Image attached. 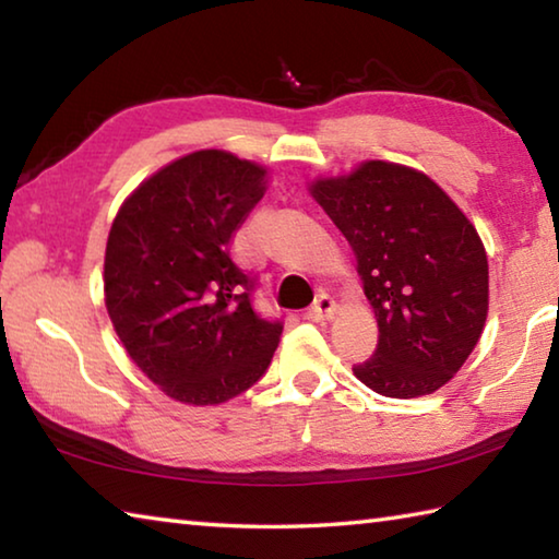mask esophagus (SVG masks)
<instances>
[{
    "label": "esophagus",
    "mask_w": 559,
    "mask_h": 559,
    "mask_svg": "<svg viewBox=\"0 0 559 559\" xmlns=\"http://www.w3.org/2000/svg\"><path fill=\"white\" fill-rule=\"evenodd\" d=\"M333 316H335V300L325 296V293H320L313 306H310L306 313V318L313 320V323H320V320H330Z\"/></svg>",
    "instance_id": "1"
}]
</instances>
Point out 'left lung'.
I'll return each instance as SVG.
<instances>
[{
    "instance_id": "8db88e82",
    "label": "left lung",
    "mask_w": 559,
    "mask_h": 559,
    "mask_svg": "<svg viewBox=\"0 0 559 559\" xmlns=\"http://www.w3.org/2000/svg\"><path fill=\"white\" fill-rule=\"evenodd\" d=\"M310 194L357 257L380 340L353 367L372 392L412 400L461 370L488 316V259L451 197L412 167L370 159Z\"/></svg>"
}]
</instances>
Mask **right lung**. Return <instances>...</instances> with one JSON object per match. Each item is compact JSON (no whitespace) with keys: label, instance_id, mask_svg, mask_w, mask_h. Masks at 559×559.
Listing matches in <instances>:
<instances>
[{"label":"right lung","instance_id":"1","mask_svg":"<svg viewBox=\"0 0 559 559\" xmlns=\"http://www.w3.org/2000/svg\"><path fill=\"white\" fill-rule=\"evenodd\" d=\"M266 192V169L224 150L145 179L110 226L106 308L128 355L177 402L222 404L257 384L283 333L253 310L234 234Z\"/></svg>","mask_w":559,"mask_h":559}]
</instances>
